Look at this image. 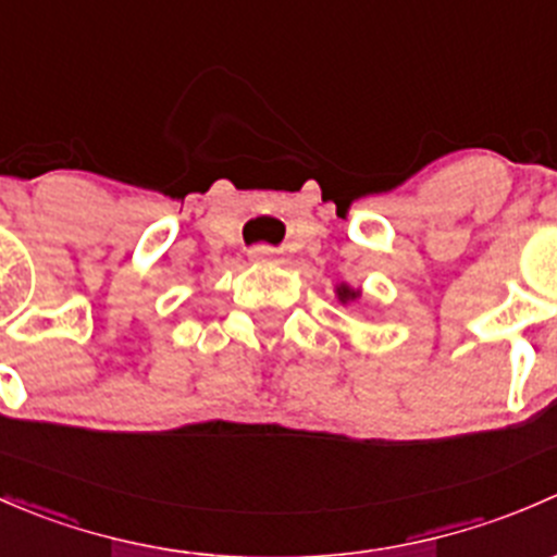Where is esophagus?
<instances>
[{
    "instance_id": "obj_1",
    "label": "esophagus",
    "mask_w": 557,
    "mask_h": 557,
    "mask_svg": "<svg viewBox=\"0 0 557 557\" xmlns=\"http://www.w3.org/2000/svg\"><path fill=\"white\" fill-rule=\"evenodd\" d=\"M250 258H256V261H269V258H274V247L269 245L250 247Z\"/></svg>"
}]
</instances>
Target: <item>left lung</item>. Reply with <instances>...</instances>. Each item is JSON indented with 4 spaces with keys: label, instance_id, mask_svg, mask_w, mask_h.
I'll return each instance as SVG.
<instances>
[{
    "label": "left lung",
    "instance_id": "8db88e82",
    "mask_svg": "<svg viewBox=\"0 0 557 557\" xmlns=\"http://www.w3.org/2000/svg\"><path fill=\"white\" fill-rule=\"evenodd\" d=\"M356 290H350V288H345V285H342V288H339V299L342 301H347V299H356Z\"/></svg>",
    "mask_w": 557,
    "mask_h": 557
}]
</instances>
